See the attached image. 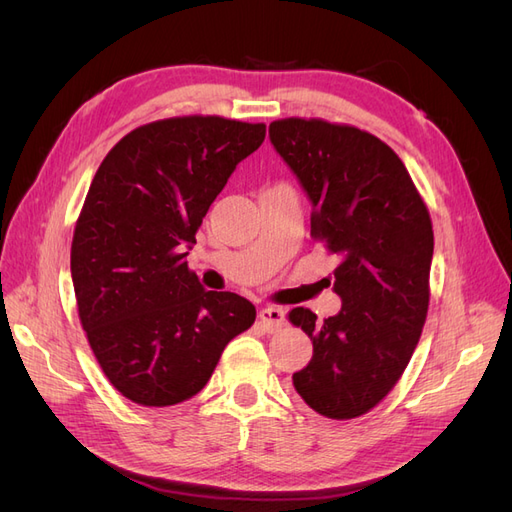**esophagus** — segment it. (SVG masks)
Returning <instances> with one entry per match:
<instances>
[{
  "label": "esophagus",
  "mask_w": 512,
  "mask_h": 512,
  "mask_svg": "<svg viewBox=\"0 0 512 512\" xmlns=\"http://www.w3.org/2000/svg\"><path fill=\"white\" fill-rule=\"evenodd\" d=\"M258 318H260L262 329L273 333L277 329H282L286 314H284V309H280V307H262L258 312Z\"/></svg>",
  "instance_id": "esophagus-1"
}]
</instances>
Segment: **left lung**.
<instances>
[{"instance_id": "8db88e82", "label": "left lung", "mask_w": 512, "mask_h": 512, "mask_svg": "<svg viewBox=\"0 0 512 512\" xmlns=\"http://www.w3.org/2000/svg\"><path fill=\"white\" fill-rule=\"evenodd\" d=\"M280 158L312 203V237L337 254L342 309L324 322L294 307L314 344L292 384L314 412L346 421L369 412L404 374L429 307L433 230L397 153L374 134L320 119L269 126Z\"/></svg>"}]
</instances>
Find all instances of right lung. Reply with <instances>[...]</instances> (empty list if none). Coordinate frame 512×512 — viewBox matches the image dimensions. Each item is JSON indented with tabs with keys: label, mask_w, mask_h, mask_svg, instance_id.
<instances>
[{
	"label": "right lung",
	"mask_w": 512,
	"mask_h": 512,
	"mask_svg": "<svg viewBox=\"0 0 512 512\" xmlns=\"http://www.w3.org/2000/svg\"><path fill=\"white\" fill-rule=\"evenodd\" d=\"M265 132L224 117L153 121L123 136L89 185L70 252L76 305L104 376L138 406L194 397L256 320L239 294L200 286L185 256Z\"/></svg>",
	"instance_id": "right-lung-1"
}]
</instances>
